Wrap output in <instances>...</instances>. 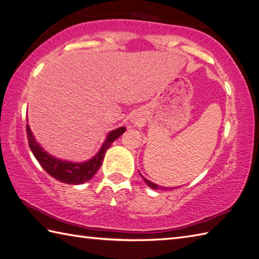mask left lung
<instances>
[{
    "label": "left lung",
    "instance_id": "obj_1",
    "mask_svg": "<svg viewBox=\"0 0 259 259\" xmlns=\"http://www.w3.org/2000/svg\"><path fill=\"white\" fill-rule=\"evenodd\" d=\"M142 179H143L144 180V182L147 184V186H149L151 189H154V190H168V189H172V188H165V187H161V186H159V184H155V183H153V182H151L150 180H147V179H145L143 176H142ZM174 189V188H173Z\"/></svg>",
    "mask_w": 259,
    "mask_h": 259
}]
</instances>
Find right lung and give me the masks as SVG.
<instances>
[{"label": "right lung", "mask_w": 259, "mask_h": 259, "mask_svg": "<svg viewBox=\"0 0 259 259\" xmlns=\"http://www.w3.org/2000/svg\"><path fill=\"white\" fill-rule=\"evenodd\" d=\"M125 131L126 128L124 126H122V127H118L112 132H109L106 140H105L96 155L93 156L92 159L88 161L76 163L57 159V157H54L51 154H49V153H47L42 149V146L38 142L35 141L29 125H26V134H28L29 146L31 151H32L35 159L38 160L41 166L44 167V170L48 174H50L52 178H55L56 180L67 184H82L91 180L98 171L100 165H102L105 153L109 149V146L112 145L113 142L116 139H118Z\"/></svg>", "instance_id": "1"}]
</instances>
